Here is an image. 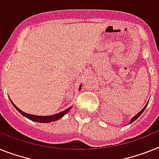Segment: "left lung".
Here are the masks:
<instances>
[{"mask_svg": "<svg viewBox=\"0 0 159 159\" xmlns=\"http://www.w3.org/2000/svg\"><path fill=\"white\" fill-rule=\"evenodd\" d=\"M147 105H148V102H147V104H146V105H145V107H144V108L142 109V110H141V111H140V112L138 113V114H137V115H136V116H135L133 117V118H132L131 121H130V123H129V124H131V123H133V121H135L136 120H137V119L138 118V117H139L140 116H141V115L142 114V113H143V111H145V109L146 108V107H147Z\"/></svg>", "mask_w": 159, "mask_h": 159, "instance_id": "1", "label": "left lung"}]
</instances>
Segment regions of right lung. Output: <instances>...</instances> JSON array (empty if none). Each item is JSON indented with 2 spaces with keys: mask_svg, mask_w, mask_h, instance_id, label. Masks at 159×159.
I'll list each match as a JSON object with an SVG mask.
<instances>
[{
  "mask_svg": "<svg viewBox=\"0 0 159 159\" xmlns=\"http://www.w3.org/2000/svg\"><path fill=\"white\" fill-rule=\"evenodd\" d=\"M11 102L13 103V102H12V101H11ZM13 105H14V107H15V108L17 109V110H18V111H19V112L22 115V116H26V118L30 119V120H33V121H36V122H40V123H50V122H52V121L57 120L61 119V117H63L66 114V113L69 112V111L70 110V108H71V107H69V108L66 109V110L64 111H61V112L58 113V114L52 115V116H35V115H30V114H27V113H26V112H23L22 111H21L19 108H18V107H16L14 103H13Z\"/></svg>",
  "mask_w": 159,
  "mask_h": 159,
  "instance_id": "right-lung-1",
  "label": "right lung"
}]
</instances>
